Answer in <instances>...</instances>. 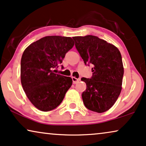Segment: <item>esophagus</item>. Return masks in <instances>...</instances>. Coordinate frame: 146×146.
<instances>
[{
    "instance_id": "1",
    "label": "esophagus",
    "mask_w": 146,
    "mask_h": 146,
    "mask_svg": "<svg viewBox=\"0 0 146 146\" xmlns=\"http://www.w3.org/2000/svg\"><path fill=\"white\" fill-rule=\"evenodd\" d=\"M72 82H73V84H76L78 82L80 81V79L78 78H76V77H72Z\"/></svg>"
}]
</instances>
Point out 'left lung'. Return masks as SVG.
<instances>
[{
  "label": "left lung",
  "instance_id": "left-lung-1",
  "mask_svg": "<svg viewBox=\"0 0 146 146\" xmlns=\"http://www.w3.org/2000/svg\"><path fill=\"white\" fill-rule=\"evenodd\" d=\"M72 38L85 64L93 66L91 78H81L86 84L82 94L83 102L90 110L104 112L113 106L122 88L123 66L120 52L96 36Z\"/></svg>",
  "mask_w": 146,
  "mask_h": 146
}]
</instances>
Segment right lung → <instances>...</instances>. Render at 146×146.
I'll return each instance as SVG.
<instances>
[{
	"label": "right lung",
	"mask_w": 146,
	"mask_h": 146,
	"mask_svg": "<svg viewBox=\"0 0 146 146\" xmlns=\"http://www.w3.org/2000/svg\"><path fill=\"white\" fill-rule=\"evenodd\" d=\"M74 45L70 37L48 36L30 44L21 62V80L31 102L43 111L58 106L72 84L70 77L56 74L58 64Z\"/></svg>",
	"instance_id": "add662e5"
}]
</instances>
